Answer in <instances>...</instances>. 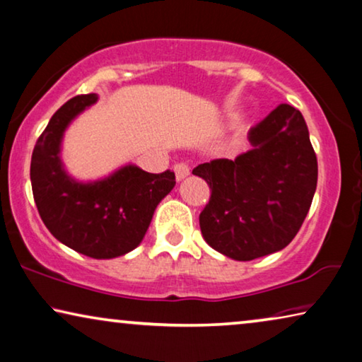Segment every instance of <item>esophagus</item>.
Wrapping results in <instances>:
<instances>
[{
	"label": "esophagus",
	"instance_id": "esophagus-1",
	"mask_svg": "<svg viewBox=\"0 0 362 362\" xmlns=\"http://www.w3.org/2000/svg\"><path fill=\"white\" fill-rule=\"evenodd\" d=\"M175 175H176L177 181L185 180V177L189 175V166H187L185 161H181V163H176L175 165Z\"/></svg>",
	"mask_w": 362,
	"mask_h": 362
}]
</instances>
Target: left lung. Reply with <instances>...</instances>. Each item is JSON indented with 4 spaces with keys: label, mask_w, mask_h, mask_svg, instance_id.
<instances>
[{
    "label": "left lung",
    "mask_w": 362,
    "mask_h": 362,
    "mask_svg": "<svg viewBox=\"0 0 362 362\" xmlns=\"http://www.w3.org/2000/svg\"><path fill=\"white\" fill-rule=\"evenodd\" d=\"M253 148L192 170L211 187L199 216L206 242L232 259L286 248L300 230L317 189L318 163L300 111L281 104L251 127Z\"/></svg>",
    "instance_id": "left-lung-1"
}]
</instances>
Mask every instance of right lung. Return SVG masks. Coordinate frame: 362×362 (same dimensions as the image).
Wrapping results in <instances>:
<instances>
[{
    "instance_id": "1",
    "label": "right lung",
    "mask_w": 362,
    "mask_h": 362,
    "mask_svg": "<svg viewBox=\"0 0 362 362\" xmlns=\"http://www.w3.org/2000/svg\"><path fill=\"white\" fill-rule=\"evenodd\" d=\"M98 94H80L66 101L35 142L30 158V182L39 216L54 237L94 259L122 256L142 242L161 199L175 187V173H146L124 166L106 180L78 182L60 161L66 125Z\"/></svg>"
}]
</instances>
